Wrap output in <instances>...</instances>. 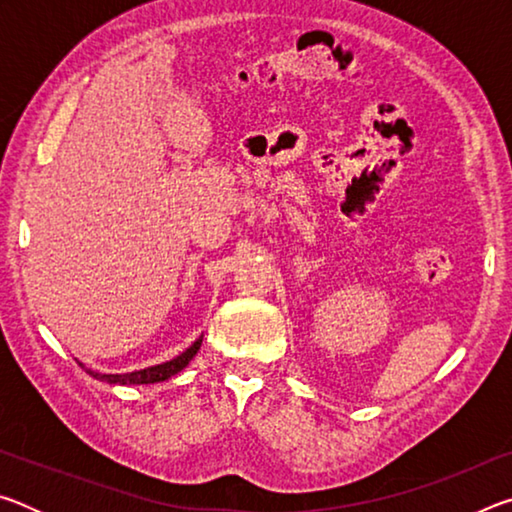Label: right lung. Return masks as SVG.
<instances>
[{
    "label": "right lung",
    "mask_w": 512,
    "mask_h": 512,
    "mask_svg": "<svg viewBox=\"0 0 512 512\" xmlns=\"http://www.w3.org/2000/svg\"><path fill=\"white\" fill-rule=\"evenodd\" d=\"M201 343H203V336H198L192 348H187L183 354H178L176 359H171L167 363H160V366L126 372V375H101V372L88 370L83 366V363H81V368L88 370L94 379L108 381V384H121V386H126V384H155V381H164V379H169L173 375H178V372L183 370L187 363L196 357V352H198V348H201Z\"/></svg>",
    "instance_id": "right-lung-1"
}]
</instances>
